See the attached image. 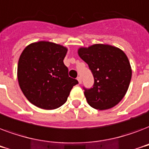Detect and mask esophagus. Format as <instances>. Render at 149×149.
<instances>
[{
  "instance_id": "34e87169",
  "label": "esophagus",
  "mask_w": 149,
  "mask_h": 149,
  "mask_svg": "<svg viewBox=\"0 0 149 149\" xmlns=\"http://www.w3.org/2000/svg\"><path fill=\"white\" fill-rule=\"evenodd\" d=\"M77 80H78V82H79V84L82 83V79H81V77H77Z\"/></svg>"
}]
</instances>
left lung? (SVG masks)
<instances>
[{
  "label": "left lung",
  "mask_w": 149,
  "mask_h": 149,
  "mask_svg": "<svg viewBox=\"0 0 149 149\" xmlns=\"http://www.w3.org/2000/svg\"><path fill=\"white\" fill-rule=\"evenodd\" d=\"M79 57L87 63L93 76V87H84L90 106L107 110L125 97L132 79V68L127 56L114 46L96 44L78 50Z\"/></svg>",
  "instance_id": "left-lung-1"
}]
</instances>
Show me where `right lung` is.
I'll list each match as a JSON object with an SVG mask.
<instances>
[{
    "label": "right lung",
    "instance_id": "obj_1",
    "mask_svg": "<svg viewBox=\"0 0 149 149\" xmlns=\"http://www.w3.org/2000/svg\"><path fill=\"white\" fill-rule=\"evenodd\" d=\"M67 49L49 42L30 44L22 52L17 79L26 98L35 106L53 110L65 103L77 79L63 63Z\"/></svg>",
    "mask_w": 149,
    "mask_h": 149
}]
</instances>
